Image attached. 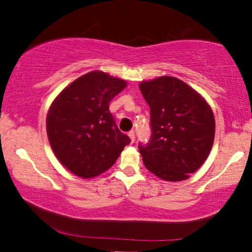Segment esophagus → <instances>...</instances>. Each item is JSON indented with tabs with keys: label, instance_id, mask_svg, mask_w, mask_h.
<instances>
[{
	"label": "esophagus",
	"instance_id": "1",
	"mask_svg": "<svg viewBox=\"0 0 252 252\" xmlns=\"http://www.w3.org/2000/svg\"><path fill=\"white\" fill-rule=\"evenodd\" d=\"M128 136H129V138L131 140V143H134L135 142V131L134 130H130L129 133H128Z\"/></svg>",
	"mask_w": 252,
	"mask_h": 252
}]
</instances>
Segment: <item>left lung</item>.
I'll use <instances>...</instances> for the list:
<instances>
[{
    "label": "left lung",
    "mask_w": 252,
    "mask_h": 252,
    "mask_svg": "<svg viewBox=\"0 0 252 252\" xmlns=\"http://www.w3.org/2000/svg\"><path fill=\"white\" fill-rule=\"evenodd\" d=\"M139 90L151 108V140L138 146L144 165L167 182L188 179L213 147V109L199 93L173 76L144 81Z\"/></svg>",
    "instance_id": "1"
}]
</instances>
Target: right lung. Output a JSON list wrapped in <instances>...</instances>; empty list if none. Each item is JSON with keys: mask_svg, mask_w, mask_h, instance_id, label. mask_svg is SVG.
Listing matches in <instances>:
<instances>
[{"mask_svg": "<svg viewBox=\"0 0 252 252\" xmlns=\"http://www.w3.org/2000/svg\"><path fill=\"white\" fill-rule=\"evenodd\" d=\"M126 86L124 79L93 70L70 83L52 103L46 117L48 142L70 173L96 177L130 143L109 112L110 100Z\"/></svg>", "mask_w": 252, "mask_h": 252, "instance_id": "obj_1", "label": "right lung"}]
</instances>
